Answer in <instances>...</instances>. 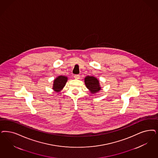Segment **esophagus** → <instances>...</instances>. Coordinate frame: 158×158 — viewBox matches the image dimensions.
Masks as SVG:
<instances>
[{"mask_svg": "<svg viewBox=\"0 0 158 158\" xmlns=\"http://www.w3.org/2000/svg\"><path fill=\"white\" fill-rule=\"evenodd\" d=\"M74 77L76 79H80V75H74Z\"/></svg>", "mask_w": 158, "mask_h": 158, "instance_id": "esophagus-1", "label": "esophagus"}]
</instances>
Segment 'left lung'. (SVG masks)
<instances>
[{"label": "left lung", "mask_w": 158, "mask_h": 158, "mask_svg": "<svg viewBox=\"0 0 158 158\" xmlns=\"http://www.w3.org/2000/svg\"><path fill=\"white\" fill-rule=\"evenodd\" d=\"M85 83L88 90L92 94H95L101 90L102 87L100 86L98 79L92 76H87L85 77Z\"/></svg>", "instance_id": "left-lung-1"}]
</instances>
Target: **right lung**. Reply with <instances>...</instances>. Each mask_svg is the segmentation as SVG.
Instances as JSON below:
<instances>
[{"instance_id":"add662e5","label":"right lung","mask_w":158,"mask_h":158,"mask_svg":"<svg viewBox=\"0 0 158 158\" xmlns=\"http://www.w3.org/2000/svg\"><path fill=\"white\" fill-rule=\"evenodd\" d=\"M67 81H68L67 76H62V75L58 76L55 79L53 82V86L52 89L55 92H60L65 86Z\"/></svg>"}]
</instances>
